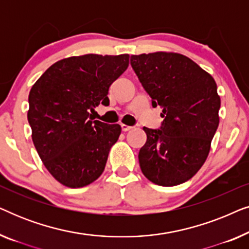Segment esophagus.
I'll return each instance as SVG.
<instances>
[{
  "label": "esophagus",
  "instance_id": "1",
  "mask_svg": "<svg viewBox=\"0 0 249 249\" xmlns=\"http://www.w3.org/2000/svg\"><path fill=\"white\" fill-rule=\"evenodd\" d=\"M121 129H122V131H129V130H131L132 127H130V125H127V124H121Z\"/></svg>",
  "mask_w": 249,
  "mask_h": 249
}]
</instances>
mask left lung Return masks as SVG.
Returning a JSON list of instances; mask_svg holds the SVG:
<instances>
[{
  "label": "left lung",
  "mask_w": 249,
  "mask_h": 249,
  "mask_svg": "<svg viewBox=\"0 0 249 249\" xmlns=\"http://www.w3.org/2000/svg\"><path fill=\"white\" fill-rule=\"evenodd\" d=\"M130 62L152 105L161 107L164 118L161 129L142 128L147 136L138 154L142 175L159 186L180 185L205 163L219 127L215 80L175 52L131 55Z\"/></svg>",
  "instance_id": "obj_1"
}]
</instances>
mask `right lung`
<instances>
[{"mask_svg":"<svg viewBox=\"0 0 249 249\" xmlns=\"http://www.w3.org/2000/svg\"><path fill=\"white\" fill-rule=\"evenodd\" d=\"M129 66V54L70 56L52 64L29 91L27 113L43 164L69 188L94 182L104 171L119 124L93 121L89 112L108 104V88Z\"/></svg>","mask_w":249,"mask_h":249,"instance_id":"add662e5","label":"right lung"}]
</instances>
